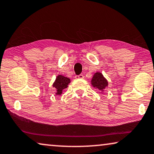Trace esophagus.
Segmentation results:
<instances>
[{
	"label": "esophagus",
	"mask_w": 154,
	"mask_h": 154,
	"mask_svg": "<svg viewBox=\"0 0 154 154\" xmlns=\"http://www.w3.org/2000/svg\"><path fill=\"white\" fill-rule=\"evenodd\" d=\"M75 79H83V78H84V75H82V74H80V75H75Z\"/></svg>",
	"instance_id": "34e87169"
}]
</instances>
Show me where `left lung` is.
Returning <instances> with one entry per match:
<instances>
[{"label": "left lung", "instance_id": "1", "mask_svg": "<svg viewBox=\"0 0 154 154\" xmlns=\"http://www.w3.org/2000/svg\"><path fill=\"white\" fill-rule=\"evenodd\" d=\"M91 84L94 88L98 89L101 92H103L105 89L108 86V81L101 72H96L94 74L91 80Z\"/></svg>", "mask_w": 154, "mask_h": 154}]
</instances>
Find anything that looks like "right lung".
<instances>
[{
    "mask_svg": "<svg viewBox=\"0 0 154 154\" xmlns=\"http://www.w3.org/2000/svg\"><path fill=\"white\" fill-rule=\"evenodd\" d=\"M71 82L69 78L65 77L62 75H58L56 77L55 82H53V87L55 88V94L61 95L64 89L67 88L68 85Z\"/></svg>",
    "mask_w": 154,
    "mask_h": 154,
    "instance_id": "1",
    "label": "right lung"
}]
</instances>
